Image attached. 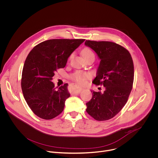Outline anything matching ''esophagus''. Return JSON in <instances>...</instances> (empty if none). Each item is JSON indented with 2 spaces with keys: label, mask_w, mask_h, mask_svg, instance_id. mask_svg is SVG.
<instances>
[{
  "label": "esophagus",
  "mask_w": 158,
  "mask_h": 158,
  "mask_svg": "<svg viewBox=\"0 0 158 158\" xmlns=\"http://www.w3.org/2000/svg\"><path fill=\"white\" fill-rule=\"evenodd\" d=\"M74 86H75V87L76 88V92H81V90H82V88H81V87H80L76 85H74Z\"/></svg>",
  "instance_id": "esophagus-1"
}]
</instances>
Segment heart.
I'll use <instances>...</instances> for the list:
<instances>
[{
    "mask_svg": "<svg viewBox=\"0 0 158 158\" xmlns=\"http://www.w3.org/2000/svg\"><path fill=\"white\" fill-rule=\"evenodd\" d=\"M81 55L83 56V58L85 60L90 57H95L94 53L92 52V50L88 48L85 47L83 48L81 51ZM90 77V75L87 73H83L81 72H76L75 73L73 76L72 78L75 81L77 82L79 84H84L85 81V80Z\"/></svg>",
    "mask_w": 158,
    "mask_h": 158,
    "instance_id": "obj_1",
    "label": "heart"
}]
</instances>
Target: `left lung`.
<instances>
[{
    "mask_svg": "<svg viewBox=\"0 0 158 158\" xmlns=\"http://www.w3.org/2000/svg\"><path fill=\"white\" fill-rule=\"evenodd\" d=\"M100 60L93 83L103 85V93L92 90V99L86 103L87 113L97 121H106L115 116L127 103L132 89L134 68L129 52L109 41L86 40Z\"/></svg>",
    "mask_w": 158,
    "mask_h": 158,
    "instance_id": "obj_1",
    "label": "left lung"
}]
</instances>
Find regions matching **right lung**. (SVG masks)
I'll list each match as a JSON object with an SVG mask.
<instances>
[{
  "label": "right lung",
  "instance_id": "add662e5",
  "mask_svg": "<svg viewBox=\"0 0 158 158\" xmlns=\"http://www.w3.org/2000/svg\"><path fill=\"white\" fill-rule=\"evenodd\" d=\"M85 39H50L35 46L23 69L21 89L32 112L44 119L58 116L70 97L68 84L58 89L52 82L55 72L65 67L71 54Z\"/></svg>",
  "mask_w": 158,
  "mask_h": 158
}]
</instances>
